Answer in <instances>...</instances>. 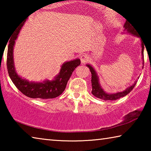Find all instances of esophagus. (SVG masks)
<instances>
[{
	"label": "esophagus",
	"mask_w": 151,
	"mask_h": 151,
	"mask_svg": "<svg viewBox=\"0 0 151 151\" xmlns=\"http://www.w3.org/2000/svg\"><path fill=\"white\" fill-rule=\"evenodd\" d=\"M89 60V58H88V56L86 55V54H83L81 56V63L83 64H85Z\"/></svg>",
	"instance_id": "obj_1"
}]
</instances>
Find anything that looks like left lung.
<instances>
[{"instance_id": "8db88e82", "label": "left lung", "mask_w": 151, "mask_h": 151, "mask_svg": "<svg viewBox=\"0 0 151 151\" xmlns=\"http://www.w3.org/2000/svg\"><path fill=\"white\" fill-rule=\"evenodd\" d=\"M124 30H127V32H129L131 34L139 36L137 34V32L136 31L133 26L128 21H126L124 25ZM142 59H144V44L142 42ZM90 69L91 74H92V77H91V83H92V94H93L94 96L97 97V98L101 99L102 100L104 101H115L116 99H119L121 97H123L124 96L127 95L130 92H131L132 89L134 88V86L136 85L137 82H135V83L133 84L132 86H130V87L127 88L126 90L124 91L123 92H120V93H116L114 94H108L105 93L103 91V89L101 87L100 85H99V78L98 76H97L96 73L94 70V68L92 67L90 65H86Z\"/></svg>"}]
</instances>
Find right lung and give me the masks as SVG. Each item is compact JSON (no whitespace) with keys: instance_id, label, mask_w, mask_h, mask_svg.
<instances>
[{"instance_id":"obj_1","label":"right lung","mask_w":151,"mask_h":151,"mask_svg":"<svg viewBox=\"0 0 151 151\" xmlns=\"http://www.w3.org/2000/svg\"><path fill=\"white\" fill-rule=\"evenodd\" d=\"M27 17L18 26L11 36L8 46L6 66L10 78L16 87L25 96L32 99H53L62 94L67 85L68 81L74 70L81 65V60L76 59L65 63L62 65L59 74L53 81H45L43 83L29 82L17 75L14 69L13 61V47L21 27L27 19Z\"/></svg>"}]
</instances>
